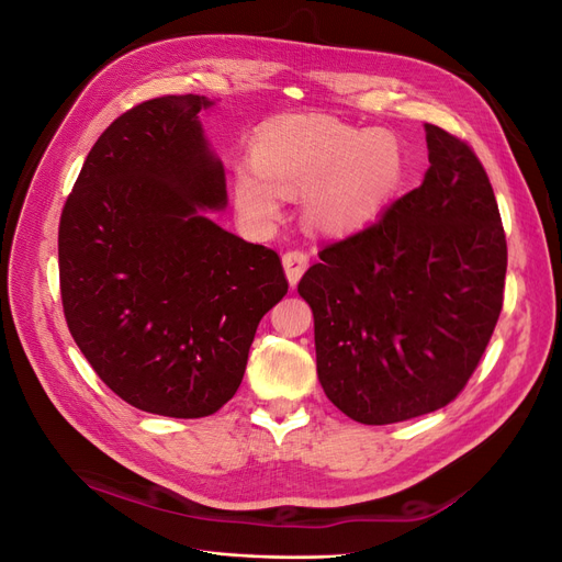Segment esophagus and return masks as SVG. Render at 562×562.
I'll list each match as a JSON object with an SVG mask.
<instances>
[{
  "label": "esophagus",
  "mask_w": 562,
  "mask_h": 562,
  "mask_svg": "<svg viewBox=\"0 0 562 562\" xmlns=\"http://www.w3.org/2000/svg\"><path fill=\"white\" fill-rule=\"evenodd\" d=\"M310 267V255L304 250H285L283 252V269H285V277L291 281V285H295L304 271Z\"/></svg>",
  "instance_id": "obj_1"
}]
</instances>
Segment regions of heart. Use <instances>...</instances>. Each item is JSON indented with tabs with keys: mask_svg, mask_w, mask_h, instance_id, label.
I'll return each instance as SVG.
<instances>
[{
	"mask_svg": "<svg viewBox=\"0 0 562 562\" xmlns=\"http://www.w3.org/2000/svg\"><path fill=\"white\" fill-rule=\"evenodd\" d=\"M255 166L234 176L239 209L252 220H271L281 196H307V220L321 232L363 225L396 192L403 151L394 135L361 131L328 114L283 116L252 140Z\"/></svg>",
	"mask_w": 562,
	"mask_h": 562,
	"instance_id": "heart-1",
	"label": "heart"
}]
</instances>
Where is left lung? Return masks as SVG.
I'll list each match as a JSON object with an SVG mask.
<instances>
[{
	"instance_id": "1",
	"label": "left lung",
	"mask_w": 562,
	"mask_h": 562,
	"mask_svg": "<svg viewBox=\"0 0 562 562\" xmlns=\"http://www.w3.org/2000/svg\"><path fill=\"white\" fill-rule=\"evenodd\" d=\"M424 182L345 239L321 246L297 293L314 312L326 396L361 424L452 403L495 333L506 234L471 145L427 124Z\"/></svg>"
}]
</instances>
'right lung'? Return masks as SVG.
Instances as JSON below:
<instances>
[{
    "instance_id": "right-lung-1",
    "label": "right lung",
    "mask_w": 562,
    "mask_h": 562,
    "mask_svg": "<svg viewBox=\"0 0 562 562\" xmlns=\"http://www.w3.org/2000/svg\"><path fill=\"white\" fill-rule=\"evenodd\" d=\"M203 95H161L103 131L58 227L60 300L77 347L119 398L209 417L239 389L260 318L288 293L277 250L201 213L227 203L199 124Z\"/></svg>"
}]
</instances>
